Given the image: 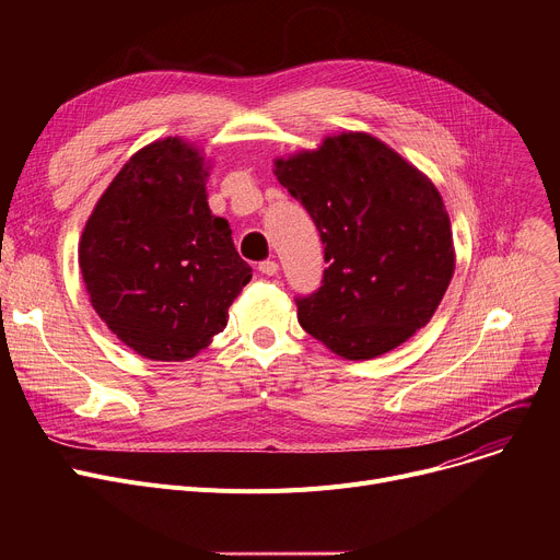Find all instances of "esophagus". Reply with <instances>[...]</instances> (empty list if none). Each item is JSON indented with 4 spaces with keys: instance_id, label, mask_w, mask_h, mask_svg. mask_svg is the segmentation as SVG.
<instances>
[{
    "instance_id": "esophagus-1",
    "label": "esophagus",
    "mask_w": 560,
    "mask_h": 560,
    "mask_svg": "<svg viewBox=\"0 0 560 560\" xmlns=\"http://www.w3.org/2000/svg\"><path fill=\"white\" fill-rule=\"evenodd\" d=\"M258 272L265 275V277H275L279 272V262L277 260H260L258 262Z\"/></svg>"
}]
</instances>
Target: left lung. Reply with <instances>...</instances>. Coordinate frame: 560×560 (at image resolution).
<instances>
[{"mask_svg": "<svg viewBox=\"0 0 560 560\" xmlns=\"http://www.w3.org/2000/svg\"><path fill=\"white\" fill-rule=\"evenodd\" d=\"M313 218L329 268L298 300L300 325L334 354L376 359L433 317L454 277L445 201L424 172L363 131L275 161Z\"/></svg>", "mask_w": 560, "mask_h": 560, "instance_id": "1", "label": "left lung"}]
</instances>
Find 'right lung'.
Segmentation results:
<instances>
[{"mask_svg": "<svg viewBox=\"0 0 560 560\" xmlns=\"http://www.w3.org/2000/svg\"><path fill=\"white\" fill-rule=\"evenodd\" d=\"M209 167L179 136L144 144L83 226L79 268L91 304L144 359L197 357L252 279L229 222L209 209Z\"/></svg>", "mask_w": 560, "mask_h": 560, "instance_id": "right-lung-1", "label": "right lung"}]
</instances>
